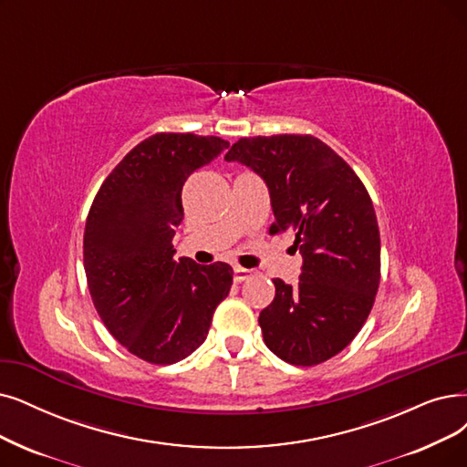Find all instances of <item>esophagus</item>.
<instances>
[{
	"label": "esophagus",
	"mask_w": 467,
	"mask_h": 467,
	"mask_svg": "<svg viewBox=\"0 0 467 467\" xmlns=\"http://www.w3.org/2000/svg\"><path fill=\"white\" fill-rule=\"evenodd\" d=\"M253 275V270H247V268H241V266H235L234 268V279L237 284H241V282H245L247 277H251Z\"/></svg>",
	"instance_id": "esophagus-1"
}]
</instances>
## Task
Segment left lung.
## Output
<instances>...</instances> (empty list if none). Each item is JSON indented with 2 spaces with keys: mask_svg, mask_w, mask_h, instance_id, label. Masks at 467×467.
<instances>
[{
  "mask_svg": "<svg viewBox=\"0 0 467 467\" xmlns=\"http://www.w3.org/2000/svg\"><path fill=\"white\" fill-rule=\"evenodd\" d=\"M223 159L266 182L270 234L293 232L303 256L298 284L274 279V301L258 316L266 347L293 366L329 360L357 337L379 287V228L364 183L308 134L241 138Z\"/></svg>",
  "mask_w": 467,
  "mask_h": 467,
  "instance_id": "left-lung-1",
  "label": "left lung"
}]
</instances>
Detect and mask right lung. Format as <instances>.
<instances>
[{"mask_svg": "<svg viewBox=\"0 0 467 467\" xmlns=\"http://www.w3.org/2000/svg\"><path fill=\"white\" fill-rule=\"evenodd\" d=\"M228 141L161 132L138 143L107 176L84 230L88 289L109 333L134 357L174 364L207 339L234 270L174 258L182 188Z\"/></svg>", "mask_w": 467, "mask_h": 467, "instance_id": "right-lung-1", "label": "right lung"}]
</instances>
